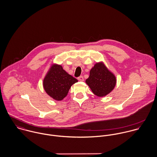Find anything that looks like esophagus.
<instances>
[{"mask_svg": "<svg viewBox=\"0 0 157 157\" xmlns=\"http://www.w3.org/2000/svg\"><path fill=\"white\" fill-rule=\"evenodd\" d=\"M79 81H80V82H83V80H84V78H83V76H80L79 77H78V78H77Z\"/></svg>", "mask_w": 157, "mask_h": 157, "instance_id": "1", "label": "esophagus"}]
</instances>
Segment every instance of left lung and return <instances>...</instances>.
<instances>
[{
	"mask_svg": "<svg viewBox=\"0 0 157 157\" xmlns=\"http://www.w3.org/2000/svg\"><path fill=\"white\" fill-rule=\"evenodd\" d=\"M85 82L95 95L102 97L112 92L116 85L117 79L104 62H99L91 68L90 76Z\"/></svg>",
	"mask_w": 157,
	"mask_h": 157,
	"instance_id": "obj_1",
	"label": "left lung"
}]
</instances>
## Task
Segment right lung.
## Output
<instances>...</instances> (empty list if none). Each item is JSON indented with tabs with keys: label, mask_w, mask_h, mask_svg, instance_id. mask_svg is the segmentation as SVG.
I'll return each mask as SVG.
<instances>
[{
	"label": "right lung",
	"mask_w": 157,
	"mask_h": 157,
	"mask_svg": "<svg viewBox=\"0 0 157 157\" xmlns=\"http://www.w3.org/2000/svg\"><path fill=\"white\" fill-rule=\"evenodd\" d=\"M77 82L75 78L63 69L62 65L52 63L44 78L43 86L50 97L61 101L67 95L71 86Z\"/></svg>",
	"instance_id": "1"
}]
</instances>
